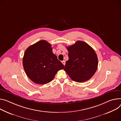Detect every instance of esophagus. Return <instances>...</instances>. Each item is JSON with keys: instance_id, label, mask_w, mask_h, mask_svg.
Wrapping results in <instances>:
<instances>
[{"instance_id": "obj_1", "label": "esophagus", "mask_w": 121, "mask_h": 121, "mask_svg": "<svg viewBox=\"0 0 121 121\" xmlns=\"http://www.w3.org/2000/svg\"><path fill=\"white\" fill-rule=\"evenodd\" d=\"M62 63H63V64L65 65V61H62Z\"/></svg>"}]
</instances>
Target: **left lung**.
<instances>
[{"mask_svg": "<svg viewBox=\"0 0 121 121\" xmlns=\"http://www.w3.org/2000/svg\"><path fill=\"white\" fill-rule=\"evenodd\" d=\"M67 48L69 59L65 62L64 70L75 82H82L89 80L98 66L97 55L94 49L80 40Z\"/></svg>", "mask_w": 121, "mask_h": 121, "instance_id": "8db88e82", "label": "left lung"}]
</instances>
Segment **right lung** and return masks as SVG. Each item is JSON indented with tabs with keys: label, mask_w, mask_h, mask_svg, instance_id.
Instances as JSON below:
<instances>
[{
	"label": "right lung",
	"mask_w": 121,
	"mask_h": 121,
	"mask_svg": "<svg viewBox=\"0 0 121 121\" xmlns=\"http://www.w3.org/2000/svg\"><path fill=\"white\" fill-rule=\"evenodd\" d=\"M23 67L28 77L34 83L45 84L51 82L64 65L52 52L51 45L40 40L28 47L23 58Z\"/></svg>",
	"instance_id": "add662e5"
}]
</instances>
